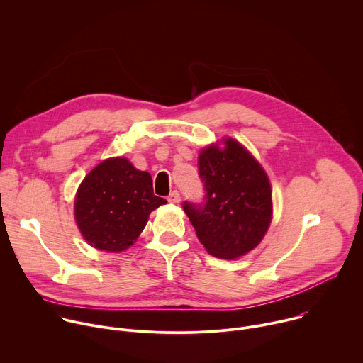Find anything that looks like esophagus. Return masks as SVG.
<instances>
[{
  "label": "esophagus",
  "mask_w": 363,
  "mask_h": 363,
  "mask_svg": "<svg viewBox=\"0 0 363 363\" xmlns=\"http://www.w3.org/2000/svg\"><path fill=\"white\" fill-rule=\"evenodd\" d=\"M181 201V195L178 191H172L169 195H168V202L171 203H179Z\"/></svg>",
  "instance_id": "1"
}]
</instances>
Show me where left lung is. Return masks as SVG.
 Listing matches in <instances>:
<instances>
[{
	"mask_svg": "<svg viewBox=\"0 0 363 363\" xmlns=\"http://www.w3.org/2000/svg\"><path fill=\"white\" fill-rule=\"evenodd\" d=\"M205 198L184 202L196 237L211 255L241 257L255 248L269 230L273 202L267 174L234 139L211 145L198 157Z\"/></svg>",
	"mask_w": 363,
	"mask_h": 363,
	"instance_id": "1",
	"label": "left lung"
}]
</instances>
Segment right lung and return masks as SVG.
I'll use <instances>...</instances> for the list:
<instances>
[{"label":"right lung","mask_w":363,"mask_h":363,"mask_svg":"<svg viewBox=\"0 0 363 363\" xmlns=\"http://www.w3.org/2000/svg\"><path fill=\"white\" fill-rule=\"evenodd\" d=\"M167 199L153 195L152 178L126 158H111L80 184L74 217L84 240L97 250L119 252L130 247L149 214Z\"/></svg>","instance_id":"obj_1"}]
</instances>
